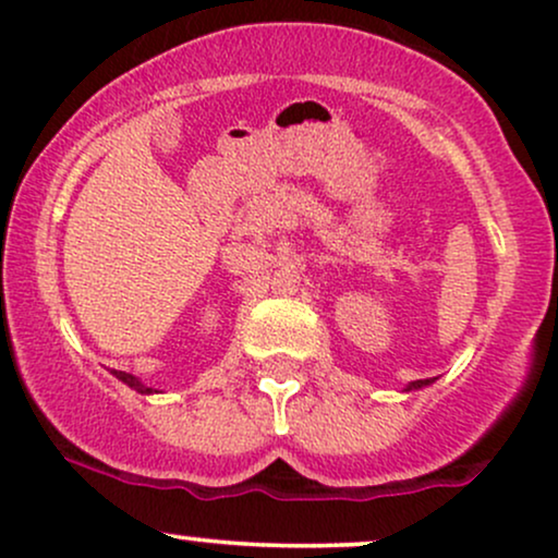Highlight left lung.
I'll use <instances>...</instances> for the list:
<instances>
[{
    "instance_id": "1",
    "label": "left lung",
    "mask_w": 558,
    "mask_h": 558,
    "mask_svg": "<svg viewBox=\"0 0 558 558\" xmlns=\"http://www.w3.org/2000/svg\"><path fill=\"white\" fill-rule=\"evenodd\" d=\"M427 383H430V380H414V383H409V388H407V390H412V388H422V386H427Z\"/></svg>"
}]
</instances>
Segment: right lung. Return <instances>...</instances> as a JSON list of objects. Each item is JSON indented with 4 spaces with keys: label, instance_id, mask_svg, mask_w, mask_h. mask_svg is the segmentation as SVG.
<instances>
[{
    "label": "right lung",
    "instance_id": "add662e5",
    "mask_svg": "<svg viewBox=\"0 0 558 558\" xmlns=\"http://www.w3.org/2000/svg\"><path fill=\"white\" fill-rule=\"evenodd\" d=\"M114 375H118V380H123L125 386H131L133 390H138V393H151V388H146L144 383L138 380V377H133V375H128V373H114ZM155 393H157V390H155Z\"/></svg>",
    "mask_w": 558,
    "mask_h": 558
}]
</instances>
